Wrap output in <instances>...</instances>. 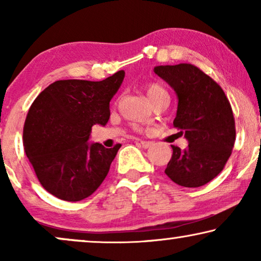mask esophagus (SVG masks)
I'll return each mask as SVG.
<instances>
[{
    "label": "esophagus",
    "mask_w": 261,
    "mask_h": 261,
    "mask_svg": "<svg viewBox=\"0 0 261 261\" xmlns=\"http://www.w3.org/2000/svg\"><path fill=\"white\" fill-rule=\"evenodd\" d=\"M138 142H139V144H140V146H141L142 148H148L149 146L152 145L151 141H141V140H139Z\"/></svg>",
    "instance_id": "34e87169"
}]
</instances>
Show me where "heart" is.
<instances>
[{
	"mask_svg": "<svg viewBox=\"0 0 261 261\" xmlns=\"http://www.w3.org/2000/svg\"><path fill=\"white\" fill-rule=\"evenodd\" d=\"M160 94H166L165 89H164L162 85L156 83H151L146 87V95H147L148 99H151L152 97H154V96Z\"/></svg>",
	"mask_w": 261,
	"mask_h": 261,
	"instance_id": "1",
	"label": "heart"
}]
</instances>
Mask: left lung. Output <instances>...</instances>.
Masks as SVG:
<instances>
[{
    "instance_id": "1",
    "label": "left lung",
    "mask_w": 261,
    "mask_h": 261,
    "mask_svg": "<svg viewBox=\"0 0 261 261\" xmlns=\"http://www.w3.org/2000/svg\"><path fill=\"white\" fill-rule=\"evenodd\" d=\"M154 72L176 92L173 126L189 142L185 149L171 146L165 173L180 187H202L223 170L234 147L230 103L220 85L191 64L159 65Z\"/></svg>"
}]
</instances>
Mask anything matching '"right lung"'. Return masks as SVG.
Instances as JSON below:
<instances>
[{
  "label": "right lung",
  "instance_id": "1",
  "mask_svg": "<svg viewBox=\"0 0 261 261\" xmlns=\"http://www.w3.org/2000/svg\"><path fill=\"white\" fill-rule=\"evenodd\" d=\"M124 71L99 82L64 80L49 84L28 110L23 147L39 181L63 201L77 202L97 190L120 144L106 148L89 142L94 124L106 126L109 103Z\"/></svg>",
  "mask_w": 261,
  "mask_h": 261
}]
</instances>
